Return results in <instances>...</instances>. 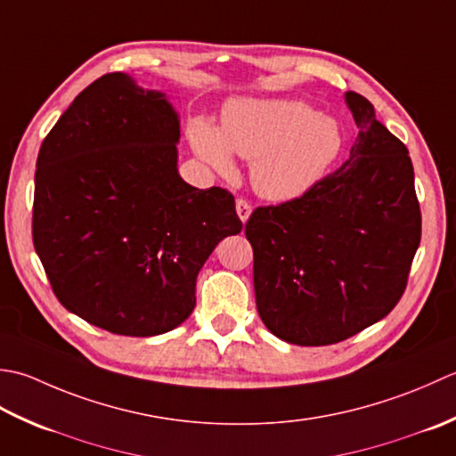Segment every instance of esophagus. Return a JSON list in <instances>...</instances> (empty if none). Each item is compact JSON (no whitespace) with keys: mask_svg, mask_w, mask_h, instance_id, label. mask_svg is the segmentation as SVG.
<instances>
[{"mask_svg":"<svg viewBox=\"0 0 456 456\" xmlns=\"http://www.w3.org/2000/svg\"><path fill=\"white\" fill-rule=\"evenodd\" d=\"M236 212H238V218L246 224L249 215H252V207H249L248 200L238 199V200H236Z\"/></svg>","mask_w":456,"mask_h":456,"instance_id":"esophagus-1","label":"esophagus"}]
</instances>
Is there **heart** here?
Masks as SVG:
<instances>
[{"label":"heart","mask_w":456,"mask_h":456,"mask_svg":"<svg viewBox=\"0 0 456 456\" xmlns=\"http://www.w3.org/2000/svg\"><path fill=\"white\" fill-rule=\"evenodd\" d=\"M189 137L194 153L222 176L234 175V153L252 163L254 191L273 202L299 199L314 187L342 150L337 119L293 98L234 100L220 129L197 118Z\"/></svg>","instance_id":"heart-1"}]
</instances>
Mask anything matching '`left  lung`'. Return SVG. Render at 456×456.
<instances>
[{"mask_svg": "<svg viewBox=\"0 0 456 456\" xmlns=\"http://www.w3.org/2000/svg\"><path fill=\"white\" fill-rule=\"evenodd\" d=\"M345 102L358 126L350 159L246 224L257 313L289 345H334L382 321L421 241L410 151L364 96L345 92Z\"/></svg>", "mask_w": 456, "mask_h": 456, "instance_id": "1", "label": "left lung"}]
</instances>
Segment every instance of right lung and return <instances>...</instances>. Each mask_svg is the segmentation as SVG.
<instances>
[{
	"label": "right lung",
	"instance_id": "right-lung-1",
	"mask_svg": "<svg viewBox=\"0 0 456 456\" xmlns=\"http://www.w3.org/2000/svg\"><path fill=\"white\" fill-rule=\"evenodd\" d=\"M181 118L161 90L110 72L45 137L33 244L64 309L124 337L191 317L212 249L240 234L234 197L179 175Z\"/></svg>",
	"mask_w": 456,
	"mask_h": 456
}]
</instances>
